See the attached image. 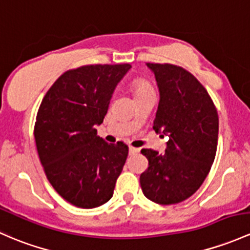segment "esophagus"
Returning <instances> with one entry per match:
<instances>
[{"instance_id": "obj_1", "label": "esophagus", "mask_w": 250, "mask_h": 250, "mask_svg": "<svg viewBox=\"0 0 250 250\" xmlns=\"http://www.w3.org/2000/svg\"><path fill=\"white\" fill-rule=\"evenodd\" d=\"M139 152V148H136V147H133V146H129V154H135Z\"/></svg>"}]
</instances>
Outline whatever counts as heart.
Segmentation results:
<instances>
[{
    "mask_svg": "<svg viewBox=\"0 0 250 250\" xmlns=\"http://www.w3.org/2000/svg\"><path fill=\"white\" fill-rule=\"evenodd\" d=\"M133 87H134V94H135V97L140 96V94L153 92L151 85H149L146 80H144V79H135L133 83Z\"/></svg>",
    "mask_w": 250,
    "mask_h": 250,
    "instance_id": "b5f03b06",
    "label": "heart"
}]
</instances>
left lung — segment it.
Returning a JSON list of instances; mask_svg holds the SVG:
<instances>
[{"label": "left lung", "mask_w": 250, "mask_h": 250, "mask_svg": "<svg viewBox=\"0 0 250 250\" xmlns=\"http://www.w3.org/2000/svg\"><path fill=\"white\" fill-rule=\"evenodd\" d=\"M146 65L159 88L153 129L169 140L163 154L141 149L148 167L141 173L140 186L148 200L178 204L200 188L213 164L219 130L217 109L206 88L186 69L167 63Z\"/></svg>", "instance_id": "left-lung-1"}]
</instances>
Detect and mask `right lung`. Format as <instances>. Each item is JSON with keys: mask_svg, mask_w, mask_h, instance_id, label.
Wrapping results in <instances>:
<instances>
[{"mask_svg": "<svg viewBox=\"0 0 250 250\" xmlns=\"http://www.w3.org/2000/svg\"><path fill=\"white\" fill-rule=\"evenodd\" d=\"M132 65L92 64L68 70L42 101L35 125L39 159L49 182L64 200L81 208L112 198L128 146L97 135L117 83Z\"/></svg>", "mask_w": 250, "mask_h": 250, "instance_id": "1", "label": "right lung"}]
</instances>
